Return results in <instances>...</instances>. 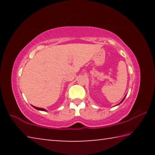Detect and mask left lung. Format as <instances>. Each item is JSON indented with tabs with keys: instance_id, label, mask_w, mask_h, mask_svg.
I'll return each mask as SVG.
<instances>
[{
	"instance_id": "left-lung-1",
	"label": "left lung",
	"mask_w": 155,
	"mask_h": 155,
	"mask_svg": "<svg viewBox=\"0 0 155 155\" xmlns=\"http://www.w3.org/2000/svg\"><path fill=\"white\" fill-rule=\"evenodd\" d=\"M125 97H126V96H124V98H123V100H122V101H121V103H122V102H123V101H124V98H125Z\"/></svg>"
}]
</instances>
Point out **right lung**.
I'll return each instance as SVG.
<instances>
[{"mask_svg":"<svg viewBox=\"0 0 155 155\" xmlns=\"http://www.w3.org/2000/svg\"><path fill=\"white\" fill-rule=\"evenodd\" d=\"M34 108L38 109V110H40V111H46V110L45 109H43V108H39V107H34L33 106Z\"/></svg>","mask_w":155,"mask_h":155,"instance_id":"obj_1","label":"right lung"}]
</instances>
